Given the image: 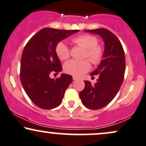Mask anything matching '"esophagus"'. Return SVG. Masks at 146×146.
<instances>
[{
  "label": "esophagus",
  "instance_id": "obj_1",
  "mask_svg": "<svg viewBox=\"0 0 146 146\" xmlns=\"http://www.w3.org/2000/svg\"><path fill=\"white\" fill-rule=\"evenodd\" d=\"M73 80H74V81H76V80H78V78H75V77H73Z\"/></svg>",
  "mask_w": 146,
  "mask_h": 146
}]
</instances>
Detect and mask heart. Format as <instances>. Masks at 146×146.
Here are the masks:
<instances>
[{"mask_svg": "<svg viewBox=\"0 0 146 146\" xmlns=\"http://www.w3.org/2000/svg\"><path fill=\"white\" fill-rule=\"evenodd\" d=\"M73 42L78 46L85 49L84 58H87L93 64H98L103 58V48L98 44L96 37L89 34H83L73 39ZM56 53L60 60H67L70 56V50L64 41H60L56 44ZM90 68L89 62L86 60H71L64 64V71L74 77H80Z\"/></svg>", "mask_w": 146, "mask_h": 146, "instance_id": "b5f03b06", "label": "heart"}]
</instances>
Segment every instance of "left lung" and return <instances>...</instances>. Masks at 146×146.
<instances>
[{
  "label": "left lung",
  "instance_id": "obj_1",
  "mask_svg": "<svg viewBox=\"0 0 146 146\" xmlns=\"http://www.w3.org/2000/svg\"><path fill=\"white\" fill-rule=\"evenodd\" d=\"M100 35L104 42L103 59L91 76L99 75L94 85L84 81L85 87L80 93L84 106L91 110H98L108 105L118 93L124 78L125 53L119 40L109 30L102 28L85 30Z\"/></svg>",
  "mask_w": 146,
  "mask_h": 146
}]
</instances>
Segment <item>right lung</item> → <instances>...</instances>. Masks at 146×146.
Listing matches in <instances>:
<instances>
[{"label":"right lung","instance_id":"right-lung-1","mask_svg":"<svg viewBox=\"0 0 146 146\" xmlns=\"http://www.w3.org/2000/svg\"><path fill=\"white\" fill-rule=\"evenodd\" d=\"M79 30L44 28L25 45L21 62V81L33 103L42 109H53L62 102L65 90L72 82L71 75L62 73L51 79L50 74L62 70L57 56L56 44Z\"/></svg>","mask_w":146,"mask_h":146}]
</instances>
